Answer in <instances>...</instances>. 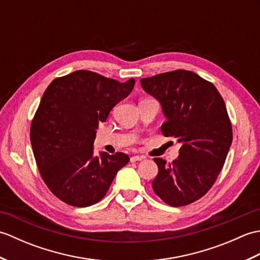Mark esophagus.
Returning a JSON list of instances; mask_svg holds the SVG:
<instances>
[{
    "mask_svg": "<svg viewBox=\"0 0 260 260\" xmlns=\"http://www.w3.org/2000/svg\"><path fill=\"white\" fill-rule=\"evenodd\" d=\"M144 158V156H140V155H134L131 157V162L134 163V162H137V161H141V159Z\"/></svg>",
    "mask_w": 260,
    "mask_h": 260,
    "instance_id": "esophagus-1",
    "label": "esophagus"
}]
</instances>
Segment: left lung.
Masks as SVG:
<instances>
[{
	"instance_id": "left-lung-1",
	"label": "left lung",
	"mask_w": 260,
	"mask_h": 260,
	"mask_svg": "<svg viewBox=\"0 0 260 260\" xmlns=\"http://www.w3.org/2000/svg\"><path fill=\"white\" fill-rule=\"evenodd\" d=\"M141 85L162 105L168 118L162 134L182 144L172 163L154 158L158 173L153 191L171 207L187 206L211 189L233 142L224 101L212 82L189 70L142 78Z\"/></svg>"
}]
</instances>
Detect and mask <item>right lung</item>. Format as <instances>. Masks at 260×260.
Here are the masks:
<instances>
[{
	"label": "right lung",
	"mask_w": 260,
	"mask_h": 260,
	"mask_svg": "<svg viewBox=\"0 0 260 260\" xmlns=\"http://www.w3.org/2000/svg\"><path fill=\"white\" fill-rule=\"evenodd\" d=\"M89 70L58 77L48 86L31 121L30 139L41 179L59 200L89 207L106 194L129 157L117 152L93 155L101 121L133 89Z\"/></svg>",
	"instance_id": "right-lung-1"
}]
</instances>
